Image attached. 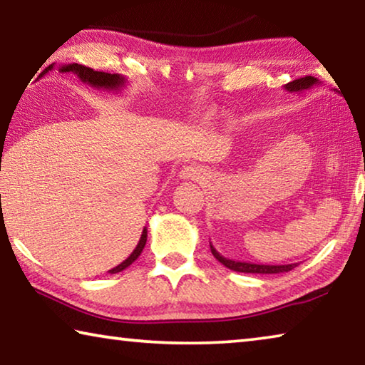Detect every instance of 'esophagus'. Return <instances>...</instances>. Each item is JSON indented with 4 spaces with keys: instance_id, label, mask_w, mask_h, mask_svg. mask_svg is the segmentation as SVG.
<instances>
[{
    "instance_id": "esophagus-1",
    "label": "esophagus",
    "mask_w": 365,
    "mask_h": 365,
    "mask_svg": "<svg viewBox=\"0 0 365 365\" xmlns=\"http://www.w3.org/2000/svg\"><path fill=\"white\" fill-rule=\"evenodd\" d=\"M205 169H201L200 165H185V168L180 170V177L182 178H188V180H201L205 178Z\"/></svg>"
}]
</instances>
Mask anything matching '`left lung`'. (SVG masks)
I'll return each mask as SVG.
<instances>
[{
	"label": "left lung",
	"mask_w": 365,
	"mask_h": 365,
	"mask_svg": "<svg viewBox=\"0 0 365 365\" xmlns=\"http://www.w3.org/2000/svg\"><path fill=\"white\" fill-rule=\"evenodd\" d=\"M320 82L316 77H302L298 80H293L285 85V90L289 91V93H302L304 90L312 88L314 85H319ZM211 245V251L214 257L217 259L220 264H224L227 269L235 270V272H245V274H283V272H289L294 269L298 264H285V265H265V264H252V262H242V261H233V259L224 257L220 252L214 248L212 243Z\"/></svg>",
	"instance_id": "left-lung-1"
}]
</instances>
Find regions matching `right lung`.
<instances>
[{
    "instance_id": "add662e5",
    "label": "right lung",
    "mask_w": 365,
    "mask_h": 365,
    "mask_svg": "<svg viewBox=\"0 0 365 365\" xmlns=\"http://www.w3.org/2000/svg\"><path fill=\"white\" fill-rule=\"evenodd\" d=\"M53 66H48L45 71H43L41 76H45L48 71L53 69ZM59 72H69V73H76V76L82 80L83 83L93 86V88H104V90H120L123 85H125V77L119 76V73H108V72H98L90 69V67L82 66V64H66V66H61L59 67ZM40 76V77H41ZM146 237H148V230L146 227L143 228V232H141V237H140V242L137 245V248L133 250V252L130 256H128L125 261L120 262L119 265H115L114 269L109 270V274H117V272H122L123 269H127L128 265L132 262H135L138 259V256L141 255V251H143L145 245H146Z\"/></svg>"
}]
</instances>
